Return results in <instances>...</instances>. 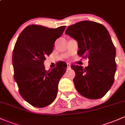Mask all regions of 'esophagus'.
Listing matches in <instances>:
<instances>
[{
	"instance_id": "1",
	"label": "esophagus",
	"mask_w": 125,
	"mask_h": 125,
	"mask_svg": "<svg viewBox=\"0 0 125 125\" xmlns=\"http://www.w3.org/2000/svg\"><path fill=\"white\" fill-rule=\"evenodd\" d=\"M71 68L70 64V63H67V68H68V69H69V68Z\"/></svg>"
}]
</instances>
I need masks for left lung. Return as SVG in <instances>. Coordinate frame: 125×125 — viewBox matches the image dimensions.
<instances>
[{
	"label": "left lung",
	"instance_id": "8db88e82",
	"mask_svg": "<svg viewBox=\"0 0 125 125\" xmlns=\"http://www.w3.org/2000/svg\"><path fill=\"white\" fill-rule=\"evenodd\" d=\"M65 33L78 42L77 54L89 59L84 68L71 66L76 90L88 99L103 97L113 84L116 70V49L108 30L101 24L83 21L68 26Z\"/></svg>",
	"mask_w": 125,
	"mask_h": 125
}]
</instances>
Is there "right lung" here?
<instances>
[{"mask_svg":"<svg viewBox=\"0 0 125 125\" xmlns=\"http://www.w3.org/2000/svg\"><path fill=\"white\" fill-rule=\"evenodd\" d=\"M65 29V26L49 29L30 25L24 29L15 43L12 53L14 79L21 96L34 107L49 105L57 97L58 83L67 64L60 63L46 71L44 61Z\"/></svg>","mask_w":125,"mask_h":125,"instance_id":"add662e5","label":"right lung"}]
</instances>
